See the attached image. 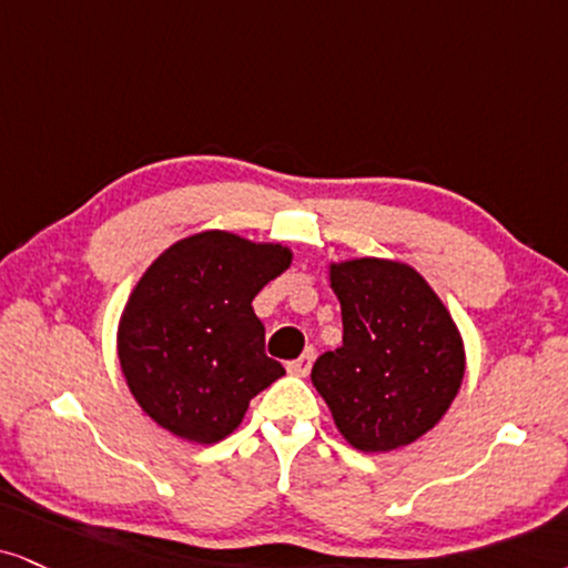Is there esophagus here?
Listing matches in <instances>:
<instances>
[{
    "label": "esophagus",
    "mask_w": 568,
    "mask_h": 568,
    "mask_svg": "<svg viewBox=\"0 0 568 568\" xmlns=\"http://www.w3.org/2000/svg\"><path fill=\"white\" fill-rule=\"evenodd\" d=\"M313 361H316V353H313V349H305V353L300 355L297 361L286 363V371H290L292 376H307V374H311Z\"/></svg>",
    "instance_id": "1"
}]
</instances>
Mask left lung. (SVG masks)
I'll use <instances>...</instances> for the list:
<instances>
[{
    "mask_svg": "<svg viewBox=\"0 0 568 568\" xmlns=\"http://www.w3.org/2000/svg\"><path fill=\"white\" fill-rule=\"evenodd\" d=\"M342 347L311 379L345 439L363 453L410 445L450 408L464 382V342L432 286L403 263L332 265Z\"/></svg>",
    "mask_w": 568,
    "mask_h": 568,
    "instance_id": "8db88e82",
    "label": "left lung"
}]
</instances>
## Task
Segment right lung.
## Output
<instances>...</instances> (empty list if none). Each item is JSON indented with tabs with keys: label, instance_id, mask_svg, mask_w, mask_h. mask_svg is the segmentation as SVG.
I'll return each instance as SVG.
<instances>
[{
	"label": "right lung",
	"instance_id": "1",
	"mask_svg": "<svg viewBox=\"0 0 568 568\" xmlns=\"http://www.w3.org/2000/svg\"><path fill=\"white\" fill-rule=\"evenodd\" d=\"M290 261L282 244L202 231L146 268L118 328V358L146 416L200 445L240 426L252 397L284 376L252 300Z\"/></svg>",
	"mask_w": 568,
	"mask_h": 568
}]
</instances>
